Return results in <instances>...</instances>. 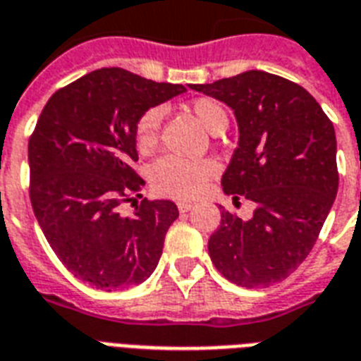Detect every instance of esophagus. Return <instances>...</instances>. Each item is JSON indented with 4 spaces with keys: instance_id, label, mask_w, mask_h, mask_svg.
<instances>
[{
    "instance_id": "34e87169",
    "label": "esophagus",
    "mask_w": 361,
    "mask_h": 361,
    "mask_svg": "<svg viewBox=\"0 0 361 361\" xmlns=\"http://www.w3.org/2000/svg\"><path fill=\"white\" fill-rule=\"evenodd\" d=\"M177 207L180 212H188V211H192V207L194 205H192V203H178Z\"/></svg>"
}]
</instances>
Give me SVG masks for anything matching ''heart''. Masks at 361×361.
Returning <instances> with one entry per match:
<instances>
[{"label":"heart","mask_w":361,"mask_h":361,"mask_svg":"<svg viewBox=\"0 0 361 361\" xmlns=\"http://www.w3.org/2000/svg\"><path fill=\"white\" fill-rule=\"evenodd\" d=\"M188 109L197 118V122L212 135H219L228 128V122H230L228 113L216 99L197 97L190 103ZM160 126V109H150L142 114L135 130V145L139 152L147 154L154 149ZM214 173H216V166L212 161H188L166 156L154 161L150 167V183L158 194L169 195L175 200H192L201 194L205 183Z\"/></svg>","instance_id":"1"}]
</instances>
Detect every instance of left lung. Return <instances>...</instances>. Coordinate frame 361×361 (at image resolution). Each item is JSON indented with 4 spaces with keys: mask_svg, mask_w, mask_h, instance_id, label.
Returning <instances> with one entry per match:
<instances>
[{
    "mask_svg": "<svg viewBox=\"0 0 361 361\" xmlns=\"http://www.w3.org/2000/svg\"><path fill=\"white\" fill-rule=\"evenodd\" d=\"M190 88L235 114L239 142L222 186L256 203L248 220L222 211L209 239L212 264L237 286L284 281L309 256L337 195L334 124L305 88L258 69Z\"/></svg>",
    "mask_w": 361,
    "mask_h": 361,
    "instance_id": "obj_1",
    "label": "left lung"
}]
</instances>
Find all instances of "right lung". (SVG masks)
Wrapping results in <instances>:
<instances>
[{
    "instance_id": "right-lung-1",
    "label": "right lung",
    "mask_w": 361,
    "mask_h": 361,
    "mask_svg": "<svg viewBox=\"0 0 361 361\" xmlns=\"http://www.w3.org/2000/svg\"><path fill=\"white\" fill-rule=\"evenodd\" d=\"M183 92V85L103 67L44 105L27 145L30 200L56 256L80 281L111 292L154 273L177 205L142 200L133 216H122L118 205L145 186L131 169L137 122Z\"/></svg>"
}]
</instances>
